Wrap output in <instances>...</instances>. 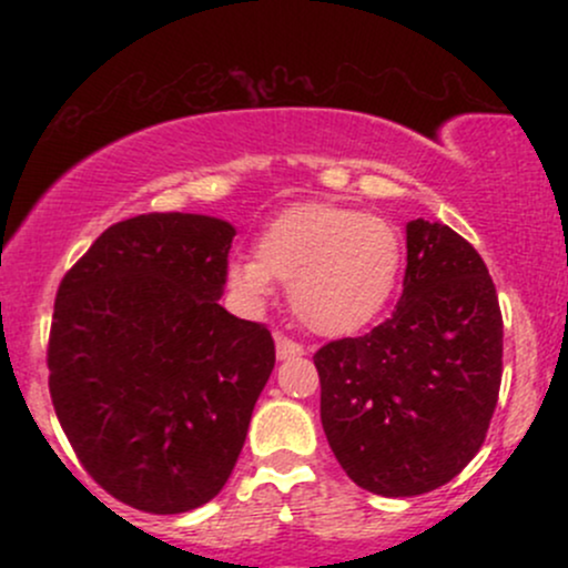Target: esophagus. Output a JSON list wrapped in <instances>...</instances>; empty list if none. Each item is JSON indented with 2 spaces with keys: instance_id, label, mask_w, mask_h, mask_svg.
<instances>
[{
  "instance_id": "34e87169",
  "label": "esophagus",
  "mask_w": 568,
  "mask_h": 568,
  "mask_svg": "<svg viewBox=\"0 0 568 568\" xmlns=\"http://www.w3.org/2000/svg\"><path fill=\"white\" fill-rule=\"evenodd\" d=\"M275 344H277V357H280V361H288V357L304 355L302 344L293 342V338L285 336V334H277V336H275Z\"/></svg>"
}]
</instances>
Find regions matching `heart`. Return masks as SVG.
<instances>
[{
    "mask_svg": "<svg viewBox=\"0 0 568 568\" xmlns=\"http://www.w3.org/2000/svg\"><path fill=\"white\" fill-rule=\"evenodd\" d=\"M400 237L389 221L325 202L280 213L256 240V258H234L226 283L245 304H262L271 280L288 285L293 312L317 334H352L393 291Z\"/></svg>",
    "mask_w": 568,
    "mask_h": 568,
    "instance_id": "obj_1",
    "label": "heart"
}]
</instances>
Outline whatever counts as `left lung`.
Segmentation results:
<instances>
[{
  "label": "left lung",
  "mask_w": 568,
  "mask_h": 568,
  "mask_svg": "<svg viewBox=\"0 0 568 568\" xmlns=\"http://www.w3.org/2000/svg\"><path fill=\"white\" fill-rule=\"evenodd\" d=\"M393 315L315 352L321 419L338 465L382 497L456 478L484 446L501 384V310L480 253L410 221Z\"/></svg>",
  "instance_id": "1"
}]
</instances>
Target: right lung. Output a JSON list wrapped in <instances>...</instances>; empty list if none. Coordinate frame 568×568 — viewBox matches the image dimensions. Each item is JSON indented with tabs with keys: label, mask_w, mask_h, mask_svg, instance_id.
I'll list each match as a JSON object with an SVG mask.
<instances>
[{
	"label": "right lung",
	"mask_w": 568,
	"mask_h": 568,
	"mask_svg": "<svg viewBox=\"0 0 568 568\" xmlns=\"http://www.w3.org/2000/svg\"><path fill=\"white\" fill-rule=\"evenodd\" d=\"M232 237L211 216H135L58 285L55 416L90 478L135 510L175 515L216 497L275 368L270 328L219 304Z\"/></svg>",
	"instance_id": "obj_1"
}]
</instances>
